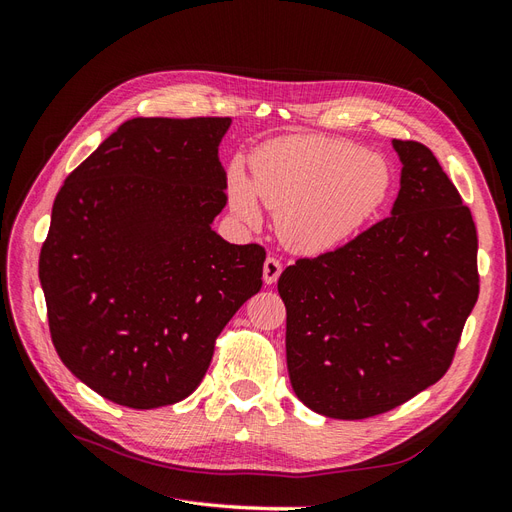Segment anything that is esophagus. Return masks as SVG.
I'll return each instance as SVG.
<instances>
[{"label": "esophagus", "instance_id": "esophagus-1", "mask_svg": "<svg viewBox=\"0 0 512 512\" xmlns=\"http://www.w3.org/2000/svg\"><path fill=\"white\" fill-rule=\"evenodd\" d=\"M262 273H265V282H267V284H275L277 277H280V273H282V262H280V258L269 256V258L265 260V267H262Z\"/></svg>", "mask_w": 512, "mask_h": 512}]
</instances>
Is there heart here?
<instances>
[{"instance_id": "b5f03b06", "label": "heart", "mask_w": 512, "mask_h": 512, "mask_svg": "<svg viewBox=\"0 0 512 512\" xmlns=\"http://www.w3.org/2000/svg\"><path fill=\"white\" fill-rule=\"evenodd\" d=\"M252 175L254 188L239 170L232 175V209L247 224H256L258 194L275 211L282 241L299 252H322L352 237L382 205L391 185V170L378 153L301 134L262 147Z\"/></svg>"}]
</instances>
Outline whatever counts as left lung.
Segmentation results:
<instances>
[{"instance_id": "left-lung-1", "label": "left lung", "mask_w": 512, "mask_h": 512, "mask_svg": "<svg viewBox=\"0 0 512 512\" xmlns=\"http://www.w3.org/2000/svg\"><path fill=\"white\" fill-rule=\"evenodd\" d=\"M404 168L393 215L277 282L290 384L318 414L359 421L436 384L478 299L472 211L433 151L393 141Z\"/></svg>"}]
</instances>
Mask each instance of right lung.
Instances as JSON below:
<instances>
[{
  "label": "right lung",
  "instance_id": "1",
  "mask_svg": "<svg viewBox=\"0 0 512 512\" xmlns=\"http://www.w3.org/2000/svg\"><path fill=\"white\" fill-rule=\"evenodd\" d=\"M230 117H134L66 177L40 250L53 346L113 404L196 391L215 339L262 286L267 252L211 230Z\"/></svg>",
  "mask_w": 512,
  "mask_h": 512
}]
</instances>
